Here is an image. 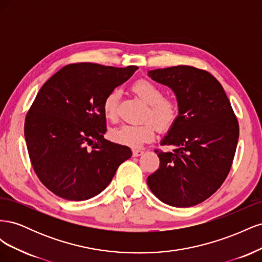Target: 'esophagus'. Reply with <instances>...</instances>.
<instances>
[{"label": "esophagus", "instance_id": "34e87169", "mask_svg": "<svg viewBox=\"0 0 262 262\" xmlns=\"http://www.w3.org/2000/svg\"><path fill=\"white\" fill-rule=\"evenodd\" d=\"M132 154H133V156H140V155L143 154V149H141V148H133V149H132Z\"/></svg>", "mask_w": 262, "mask_h": 262}]
</instances>
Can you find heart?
<instances>
[{"mask_svg":"<svg viewBox=\"0 0 262 262\" xmlns=\"http://www.w3.org/2000/svg\"><path fill=\"white\" fill-rule=\"evenodd\" d=\"M132 91L143 100L146 106L144 119H150L158 129L165 130L173 124L179 115V106L175 99L164 97L160 86L147 78H140L132 85ZM120 91H110L102 100V113L106 119L116 121L118 118V104ZM156 128L152 122L141 124H123L110 132V138L116 143L138 147L155 137Z\"/></svg>","mask_w":262,"mask_h":262,"instance_id":"obj_1","label":"heart"}]
</instances>
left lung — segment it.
Instances as JSON below:
<instances>
[{"mask_svg":"<svg viewBox=\"0 0 262 262\" xmlns=\"http://www.w3.org/2000/svg\"><path fill=\"white\" fill-rule=\"evenodd\" d=\"M148 75L175 92L179 115L161 143L173 149H155L160 167L147 185L166 204L193 207L215 192L231 170L238 121L223 87L208 71L177 66Z\"/></svg>","mask_w":262,"mask_h":262,"instance_id":"obj_1","label":"left lung"}]
</instances>
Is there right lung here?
<instances>
[{
    "instance_id": "right-lung-1",
    "label": "right lung",
    "mask_w": 262,
    "mask_h": 262,
    "mask_svg": "<svg viewBox=\"0 0 262 262\" xmlns=\"http://www.w3.org/2000/svg\"><path fill=\"white\" fill-rule=\"evenodd\" d=\"M138 67L68 64L47 81L25 119V139L37 177L70 201L100 193L132 152L104 139L102 100L128 81Z\"/></svg>"
}]
</instances>
